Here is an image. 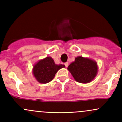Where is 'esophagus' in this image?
<instances>
[{
    "label": "esophagus",
    "mask_w": 122,
    "mask_h": 122,
    "mask_svg": "<svg viewBox=\"0 0 122 122\" xmlns=\"http://www.w3.org/2000/svg\"><path fill=\"white\" fill-rule=\"evenodd\" d=\"M65 65L66 67H67V66H68V65H69L68 62H66V63H65Z\"/></svg>",
    "instance_id": "1"
}]
</instances>
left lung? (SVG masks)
<instances>
[{"label":"left lung","mask_w":122,"mask_h":122,"mask_svg":"<svg viewBox=\"0 0 122 122\" xmlns=\"http://www.w3.org/2000/svg\"><path fill=\"white\" fill-rule=\"evenodd\" d=\"M67 70L78 82L87 83L93 81L97 75L98 67L94 60L87 57L78 56L67 67Z\"/></svg>","instance_id":"8db88e82"}]
</instances>
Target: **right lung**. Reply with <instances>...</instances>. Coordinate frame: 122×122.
I'll use <instances>...</instances> for the list:
<instances>
[{"instance_id":"1","label":"right lung","mask_w":122,"mask_h":122,"mask_svg":"<svg viewBox=\"0 0 122 122\" xmlns=\"http://www.w3.org/2000/svg\"><path fill=\"white\" fill-rule=\"evenodd\" d=\"M65 67V66L62 64H56L52 57H46L35 64L32 73L39 83H47L54 78L60 69Z\"/></svg>"}]
</instances>
